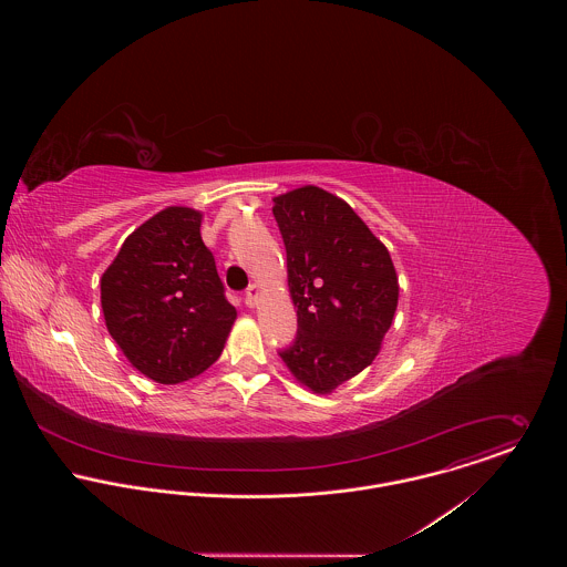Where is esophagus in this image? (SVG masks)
I'll use <instances>...</instances> for the list:
<instances>
[{"label": "esophagus", "mask_w": 567, "mask_h": 567, "mask_svg": "<svg viewBox=\"0 0 567 567\" xmlns=\"http://www.w3.org/2000/svg\"><path fill=\"white\" fill-rule=\"evenodd\" d=\"M257 297H259V286H257V284H250V286L246 288V292H244V303H246L248 308H255Z\"/></svg>", "instance_id": "34e87169"}]
</instances>
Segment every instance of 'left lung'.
Listing matches in <instances>:
<instances>
[{
  "label": "left lung",
  "mask_w": 567,
  "mask_h": 567,
  "mask_svg": "<svg viewBox=\"0 0 567 567\" xmlns=\"http://www.w3.org/2000/svg\"><path fill=\"white\" fill-rule=\"evenodd\" d=\"M272 203L299 323L279 355L297 382L327 395L380 353L398 310V272L389 248L342 198L306 185Z\"/></svg>",
  "instance_id": "8db88e82"
}]
</instances>
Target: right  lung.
I'll return each instance as SVG.
<instances>
[{
	"label": "right lung",
	"mask_w": 567,
	"mask_h": 567,
	"mask_svg": "<svg viewBox=\"0 0 567 567\" xmlns=\"http://www.w3.org/2000/svg\"><path fill=\"white\" fill-rule=\"evenodd\" d=\"M200 220L196 209L165 207L124 240L100 279L109 333L159 384L207 371L238 317L200 238Z\"/></svg>",
	"instance_id": "add662e5"
}]
</instances>
